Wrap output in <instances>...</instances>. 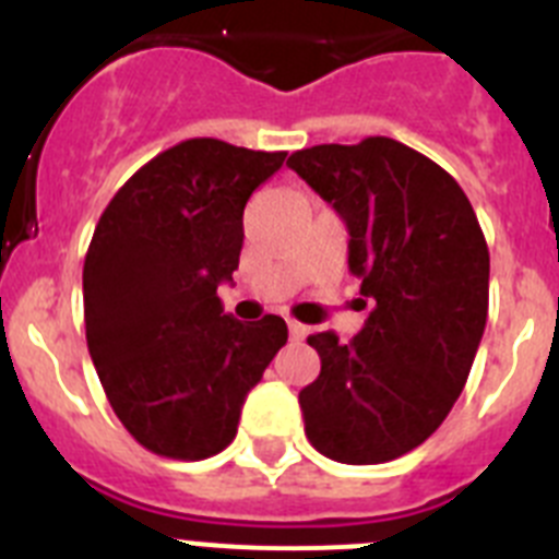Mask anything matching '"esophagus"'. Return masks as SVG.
<instances>
[{"instance_id": "obj_1", "label": "esophagus", "mask_w": 559, "mask_h": 559, "mask_svg": "<svg viewBox=\"0 0 559 559\" xmlns=\"http://www.w3.org/2000/svg\"><path fill=\"white\" fill-rule=\"evenodd\" d=\"M288 333H290V338H294V341H302L305 335H308V328H305V324H299V322H294V319H288Z\"/></svg>"}]
</instances>
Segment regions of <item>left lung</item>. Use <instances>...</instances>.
Returning <instances> with one entry per match:
<instances>
[{"instance_id":"8db88e82","label":"left lung","mask_w":559,"mask_h":559,"mask_svg":"<svg viewBox=\"0 0 559 559\" xmlns=\"http://www.w3.org/2000/svg\"><path fill=\"white\" fill-rule=\"evenodd\" d=\"M349 231V271L372 299L349 344L313 333L319 378L299 392L310 445L380 464L423 445L462 394L490 305V251L451 173L389 136L290 153Z\"/></svg>"}]
</instances>
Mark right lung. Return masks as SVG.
<instances>
[{
    "mask_svg": "<svg viewBox=\"0 0 559 559\" xmlns=\"http://www.w3.org/2000/svg\"><path fill=\"white\" fill-rule=\"evenodd\" d=\"M285 156L185 140L133 173L97 221L83 263L88 355L114 414L156 456L224 451L288 341L280 316L240 324L218 296L240 263L246 201Z\"/></svg>",
    "mask_w": 559,
    "mask_h": 559,
    "instance_id": "obj_1",
    "label": "right lung"
}]
</instances>
